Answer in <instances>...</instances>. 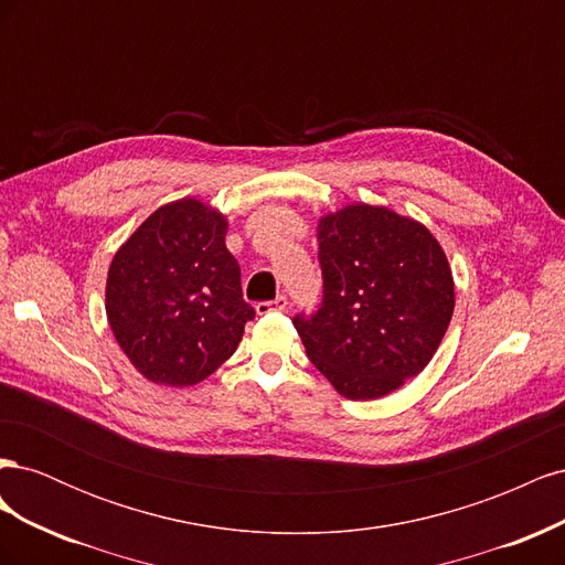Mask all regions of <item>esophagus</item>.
Masks as SVG:
<instances>
[{
	"instance_id": "esophagus-1",
	"label": "esophagus",
	"mask_w": 565,
	"mask_h": 565,
	"mask_svg": "<svg viewBox=\"0 0 565 565\" xmlns=\"http://www.w3.org/2000/svg\"><path fill=\"white\" fill-rule=\"evenodd\" d=\"M254 309H256V313H259V316H268L273 311H287V299L278 297V299H273V301H259V303L254 306Z\"/></svg>"
}]
</instances>
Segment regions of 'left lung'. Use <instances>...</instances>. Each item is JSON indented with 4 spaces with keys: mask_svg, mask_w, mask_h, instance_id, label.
Wrapping results in <instances>:
<instances>
[{
    "mask_svg": "<svg viewBox=\"0 0 565 565\" xmlns=\"http://www.w3.org/2000/svg\"><path fill=\"white\" fill-rule=\"evenodd\" d=\"M322 306L295 328L351 401H374L429 365L455 311L448 256L417 218L353 202L318 218Z\"/></svg>",
    "mask_w": 565,
    "mask_h": 565,
    "instance_id": "1",
    "label": "left lung"
}]
</instances>
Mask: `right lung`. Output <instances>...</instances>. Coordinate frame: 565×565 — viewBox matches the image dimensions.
Masks as SVG:
<instances>
[{
	"label": "right lung",
	"instance_id": "add662e5",
	"mask_svg": "<svg viewBox=\"0 0 565 565\" xmlns=\"http://www.w3.org/2000/svg\"><path fill=\"white\" fill-rule=\"evenodd\" d=\"M226 233V214L181 198L152 212L113 256L110 330L152 384L183 388L207 380L235 353L254 318Z\"/></svg>",
	"mask_w": 565,
	"mask_h": 565
}]
</instances>
